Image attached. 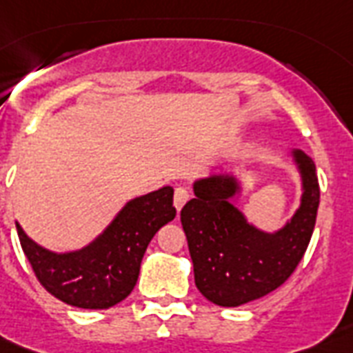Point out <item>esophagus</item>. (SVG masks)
<instances>
[{"instance_id": "obj_1", "label": "esophagus", "mask_w": 353, "mask_h": 353, "mask_svg": "<svg viewBox=\"0 0 353 353\" xmlns=\"http://www.w3.org/2000/svg\"><path fill=\"white\" fill-rule=\"evenodd\" d=\"M188 199H190V193H188L184 188H176V190H174L173 202H174V208H176L179 212L182 210V208H184V204L188 202Z\"/></svg>"}]
</instances>
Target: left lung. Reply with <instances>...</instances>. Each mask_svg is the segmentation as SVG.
Instances as JSON below:
<instances>
[{"label": "left lung", "mask_w": 353, "mask_h": 353, "mask_svg": "<svg viewBox=\"0 0 353 353\" xmlns=\"http://www.w3.org/2000/svg\"><path fill=\"white\" fill-rule=\"evenodd\" d=\"M300 176V206L278 230L267 232L232 202L243 193L236 173H210L193 182L180 212L195 285L210 302L237 307L274 291L293 274L310 245L319 210L315 163L299 149L288 152Z\"/></svg>", "instance_id": "1"}]
</instances>
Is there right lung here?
<instances>
[{
    "instance_id": "1",
    "label": "right lung",
    "mask_w": 353,
    "mask_h": 353,
    "mask_svg": "<svg viewBox=\"0 0 353 353\" xmlns=\"http://www.w3.org/2000/svg\"><path fill=\"white\" fill-rule=\"evenodd\" d=\"M173 193L171 185H163L130 199L94 241L70 252L38 245L18 221L16 230L34 274L49 293L75 307L108 310L132 293L149 243L174 219Z\"/></svg>"
}]
</instances>
